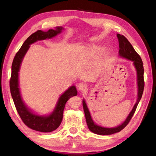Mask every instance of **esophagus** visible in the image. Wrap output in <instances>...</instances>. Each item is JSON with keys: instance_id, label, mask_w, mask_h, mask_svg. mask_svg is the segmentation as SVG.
Returning <instances> with one entry per match:
<instances>
[{"instance_id": "34e87169", "label": "esophagus", "mask_w": 156, "mask_h": 156, "mask_svg": "<svg viewBox=\"0 0 156 156\" xmlns=\"http://www.w3.org/2000/svg\"><path fill=\"white\" fill-rule=\"evenodd\" d=\"M78 89L80 91L84 92L87 90V86L86 85V84H84V83H80L78 85Z\"/></svg>"}]
</instances>
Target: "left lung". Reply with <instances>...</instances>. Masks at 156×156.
<instances>
[{
    "label": "left lung",
    "instance_id": "1",
    "mask_svg": "<svg viewBox=\"0 0 156 156\" xmlns=\"http://www.w3.org/2000/svg\"><path fill=\"white\" fill-rule=\"evenodd\" d=\"M117 37L119 41V56L122 58H126L127 60H131L133 62V64L136 71V75H137V100L134 105L131 111L129 112V115L126 118V120L122 123V124L118 126L115 127H105L101 126L96 124L92 119L90 112L89 111L86 101L84 99L83 100V109L85 115L87 124L88 127V129L90 130L94 133L101 135H112L113 133H118L123 129L124 127L128 124L129 122L131 119L132 116H133L135 110L137 107L139 103L143 96V93L144 87V68L143 63L140 56L135 51L133 46L129 43L126 37L120 34H117Z\"/></svg>",
    "mask_w": 156,
    "mask_h": 156
}]
</instances>
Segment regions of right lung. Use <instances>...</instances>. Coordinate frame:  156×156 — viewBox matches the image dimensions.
Listing matches in <instances>:
<instances>
[{
    "label": "right lung",
    "mask_w": 156,
    "mask_h": 156,
    "mask_svg": "<svg viewBox=\"0 0 156 156\" xmlns=\"http://www.w3.org/2000/svg\"><path fill=\"white\" fill-rule=\"evenodd\" d=\"M64 28L57 27L55 29L44 32L37 30L25 41L20 49L16 53L12 65V75L10 87L12 97L19 115L24 124L29 128L37 131L49 133L59 127L63 118V112L67 101L73 96H77V91L75 86L70 87L61 95L53 111L50 115L40 116L36 114L28 107L23 101L19 85V72L24 56L30 48V45L39 40L50 39L62 32Z\"/></svg>",
    "instance_id": "right-lung-1"
}]
</instances>
